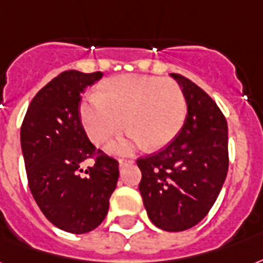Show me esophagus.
Masks as SVG:
<instances>
[{"label": "esophagus", "mask_w": 263, "mask_h": 263, "mask_svg": "<svg viewBox=\"0 0 263 263\" xmlns=\"http://www.w3.org/2000/svg\"><path fill=\"white\" fill-rule=\"evenodd\" d=\"M132 163H134L132 160H120V161H118V167L123 168L124 165H128V164H132Z\"/></svg>", "instance_id": "34e87169"}]
</instances>
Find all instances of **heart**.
Here are the masks:
<instances>
[{"mask_svg": "<svg viewBox=\"0 0 263 263\" xmlns=\"http://www.w3.org/2000/svg\"><path fill=\"white\" fill-rule=\"evenodd\" d=\"M186 111L185 93L175 81L139 74L106 80L99 93L87 96L80 105L84 129L96 145L125 125L131 129L107 147L117 154H129L146 145L153 150L165 147L183 127Z\"/></svg>", "mask_w": 263, "mask_h": 263, "instance_id": "obj_1", "label": "heart"}]
</instances>
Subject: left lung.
<instances>
[{
	"mask_svg": "<svg viewBox=\"0 0 263 263\" xmlns=\"http://www.w3.org/2000/svg\"><path fill=\"white\" fill-rule=\"evenodd\" d=\"M185 93L187 114L161 152L139 158V192L149 219L165 232H183L207 215L228 175V124L216 103L183 76L170 74Z\"/></svg>",
	"mask_w": 263,
	"mask_h": 263,
	"instance_id": "8db88e82",
	"label": "left lung"
}]
</instances>
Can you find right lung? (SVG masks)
Here are the masks:
<instances>
[{
	"instance_id": "obj_1",
	"label": "right lung",
	"mask_w": 263,
	"mask_h": 263,
	"mask_svg": "<svg viewBox=\"0 0 263 263\" xmlns=\"http://www.w3.org/2000/svg\"><path fill=\"white\" fill-rule=\"evenodd\" d=\"M103 73L69 70L48 83L31 100L20 129L30 192L51 223L74 234L103 222L118 180V163L96 150L80 118L81 93ZM95 166L82 170L85 158Z\"/></svg>"
}]
</instances>
